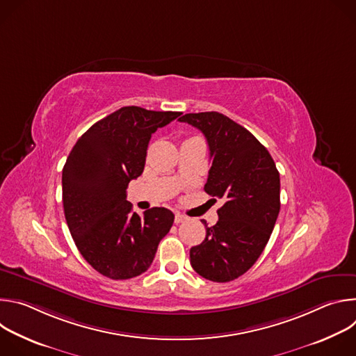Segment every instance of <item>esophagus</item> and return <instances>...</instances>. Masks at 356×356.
<instances>
[{"label":"esophagus","instance_id":"34e87169","mask_svg":"<svg viewBox=\"0 0 356 356\" xmlns=\"http://www.w3.org/2000/svg\"><path fill=\"white\" fill-rule=\"evenodd\" d=\"M186 220H187L186 216H183V214H180V213H176V214H175V222H176V224H180V222H183V221H186Z\"/></svg>","mask_w":356,"mask_h":356}]
</instances>
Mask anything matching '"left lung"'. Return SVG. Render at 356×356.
Here are the masks:
<instances>
[{
	"mask_svg": "<svg viewBox=\"0 0 356 356\" xmlns=\"http://www.w3.org/2000/svg\"><path fill=\"white\" fill-rule=\"evenodd\" d=\"M204 134L213 161L206 193L222 198L218 221L190 249V264L202 277L225 283L258 261L280 211V176L268 149L224 114L198 113L179 118Z\"/></svg>",
	"mask_w": 356,
	"mask_h": 356,
	"instance_id": "1",
	"label": "left lung"
}]
</instances>
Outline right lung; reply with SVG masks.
I'll use <instances>...</instances> for the list:
<instances>
[{"mask_svg":"<svg viewBox=\"0 0 356 356\" xmlns=\"http://www.w3.org/2000/svg\"><path fill=\"white\" fill-rule=\"evenodd\" d=\"M180 114L122 107L87 129L65 163L69 231L83 258L106 277L125 280L146 272L173 225L175 214L165 207L143 217L134 213L127 187L143 172L152 134Z\"/></svg>","mask_w":356,"mask_h":356,"instance_id":"right-lung-1","label":"right lung"}]
</instances>
